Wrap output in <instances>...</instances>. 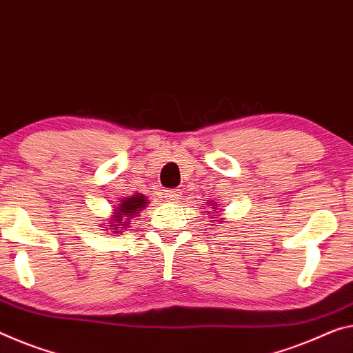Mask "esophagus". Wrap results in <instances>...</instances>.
<instances>
[{"mask_svg":"<svg viewBox=\"0 0 353 353\" xmlns=\"http://www.w3.org/2000/svg\"><path fill=\"white\" fill-rule=\"evenodd\" d=\"M165 200L170 203H178L181 200V192L178 189H173V191L165 192Z\"/></svg>","mask_w":353,"mask_h":353,"instance_id":"1","label":"esophagus"}]
</instances>
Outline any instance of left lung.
<instances>
[{
	"label": "left lung",
	"mask_w": 353,
	"mask_h": 353,
	"mask_svg": "<svg viewBox=\"0 0 353 353\" xmlns=\"http://www.w3.org/2000/svg\"><path fill=\"white\" fill-rule=\"evenodd\" d=\"M210 202H211V200H210ZM210 208H213V211L216 210V203H213V202H211V205H210ZM214 216V214H213ZM219 222H222V219H219Z\"/></svg>",
	"instance_id": "obj_1"
}]
</instances>
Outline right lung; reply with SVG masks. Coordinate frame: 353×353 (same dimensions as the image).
<instances>
[{"instance_id":"right-lung-1","label":"right lung","mask_w":353,"mask_h":353,"mask_svg":"<svg viewBox=\"0 0 353 353\" xmlns=\"http://www.w3.org/2000/svg\"><path fill=\"white\" fill-rule=\"evenodd\" d=\"M148 203V200L143 194H134L131 197H124L123 200H120V205L115 207L112 214V230H115V233H118L121 230V225H128L131 219L134 218L135 214L139 213L140 210L145 208V205Z\"/></svg>"}]
</instances>
